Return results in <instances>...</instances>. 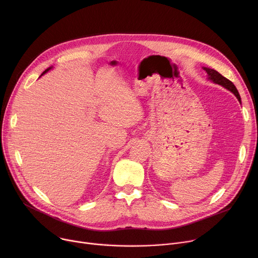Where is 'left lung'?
<instances>
[{"mask_svg":"<svg viewBox=\"0 0 258 258\" xmlns=\"http://www.w3.org/2000/svg\"><path fill=\"white\" fill-rule=\"evenodd\" d=\"M203 69H204V70L207 72L208 78H209L210 80H212L214 84L221 85L222 87L226 88L227 90L231 91V92L235 95L236 98L238 99V101L240 102V96H239V94H238V91H237V89L235 88V86L233 85L232 81H230L229 79H227V78L224 77L222 74H220L218 71H215V70H213V69H209V68H203Z\"/></svg>","mask_w":258,"mask_h":258,"instance_id":"obj_1","label":"left lung"}]
</instances>
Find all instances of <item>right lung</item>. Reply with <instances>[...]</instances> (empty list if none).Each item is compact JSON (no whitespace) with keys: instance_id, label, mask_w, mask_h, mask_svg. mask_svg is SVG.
Masks as SVG:
<instances>
[{"instance_id":"add662e5","label":"right lung","mask_w":258,"mask_h":258,"mask_svg":"<svg viewBox=\"0 0 258 258\" xmlns=\"http://www.w3.org/2000/svg\"><path fill=\"white\" fill-rule=\"evenodd\" d=\"M50 69H51V68H49V69H47V70H45V71H44V72H43V74H45V73H46V72H48V71H49V70H50ZM43 74H42V75H43Z\"/></svg>"}]
</instances>
